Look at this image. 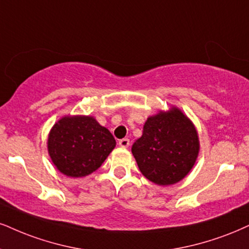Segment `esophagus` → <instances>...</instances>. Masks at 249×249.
Instances as JSON below:
<instances>
[{"mask_svg":"<svg viewBox=\"0 0 249 249\" xmlns=\"http://www.w3.org/2000/svg\"><path fill=\"white\" fill-rule=\"evenodd\" d=\"M129 144H130V142L128 139H122L119 141V145L121 146V148H128V146H129Z\"/></svg>","mask_w":249,"mask_h":249,"instance_id":"obj_1","label":"esophagus"}]
</instances>
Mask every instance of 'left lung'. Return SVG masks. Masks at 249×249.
I'll return each instance as SVG.
<instances>
[{"label": "left lung", "mask_w": 249, "mask_h": 249, "mask_svg": "<svg viewBox=\"0 0 249 249\" xmlns=\"http://www.w3.org/2000/svg\"><path fill=\"white\" fill-rule=\"evenodd\" d=\"M198 150L195 125L177 107L149 116L143 135L131 146L141 173L159 186L182 180L194 166Z\"/></svg>", "instance_id": "left-lung-1"}]
</instances>
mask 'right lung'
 <instances>
[{
  "instance_id": "1",
  "label": "right lung",
  "mask_w": 249,
  "mask_h": 249,
  "mask_svg": "<svg viewBox=\"0 0 249 249\" xmlns=\"http://www.w3.org/2000/svg\"><path fill=\"white\" fill-rule=\"evenodd\" d=\"M115 140L93 116H63L53 125L47 146L52 161L61 173L87 177L98 170L115 148Z\"/></svg>"
}]
</instances>
